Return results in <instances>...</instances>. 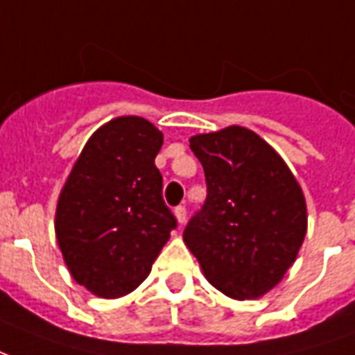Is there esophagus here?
<instances>
[{"label": "esophagus", "instance_id": "34e87169", "mask_svg": "<svg viewBox=\"0 0 355 355\" xmlns=\"http://www.w3.org/2000/svg\"><path fill=\"white\" fill-rule=\"evenodd\" d=\"M175 218H177L178 224H184L186 223V209L182 207V205H178V207H175Z\"/></svg>", "mask_w": 355, "mask_h": 355}]
</instances>
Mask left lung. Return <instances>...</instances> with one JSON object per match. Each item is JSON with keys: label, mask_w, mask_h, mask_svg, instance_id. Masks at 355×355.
<instances>
[{"label": "left lung", "mask_w": 355, "mask_h": 355, "mask_svg": "<svg viewBox=\"0 0 355 355\" xmlns=\"http://www.w3.org/2000/svg\"><path fill=\"white\" fill-rule=\"evenodd\" d=\"M207 200L184 243L207 282L238 300L266 295L297 261L308 228L302 188L282 155L241 125L190 139Z\"/></svg>", "instance_id": "obj_1"}]
</instances>
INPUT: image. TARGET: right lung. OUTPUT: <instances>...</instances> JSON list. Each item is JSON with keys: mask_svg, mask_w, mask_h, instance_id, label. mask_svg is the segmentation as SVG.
<instances>
[{"mask_svg": "<svg viewBox=\"0 0 355 355\" xmlns=\"http://www.w3.org/2000/svg\"><path fill=\"white\" fill-rule=\"evenodd\" d=\"M163 132L121 116L91 135L60 190L55 234L76 282L119 298L144 282L177 226L155 167Z\"/></svg>", "mask_w": 355, "mask_h": 355, "instance_id": "right-lung-1", "label": "right lung"}]
</instances>
